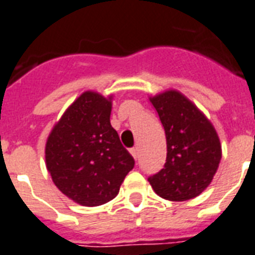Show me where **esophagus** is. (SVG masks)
Listing matches in <instances>:
<instances>
[{
	"label": "esophagus",
	"instance_id": "34e87169",
	"mask_svg": "<svg viewBox=\"0 0 255 255\" xmlns=\"http://www.w3.org/2000/svg\"><path fill=\"white\" fill-rule=\"evenodd\" d=\"M129 152H131V154L133 156L134 160H137V158H138V148H137V146H134V148L129 149Z\"/></svg>",
	"mask_w": 255,
	"mask_h": 255
}]
</instances>
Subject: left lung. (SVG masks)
Wrapping results in <instances>:
<instances>
[{
	"mask_svg": "<svg viewBox=\"0 0 255 255\" xmlns=\"http://www.w3.org/2000/svg\"><path fill=\"white\" fill-rule=\"evenodd\" d=\"M166 134V162L148 178L157 195L171 202L196 198L214 179L221 144L208 118L178 90L150 97Z\"/></svg>",
	"mask_w": 255,
	"mask_h": 255,
	"instance_id": "left-lung-1",
	"label": "left lung"
}]
</instances>
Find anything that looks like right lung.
Listing matches in <instances>:
<instances>
[{"mask_svg": "<svg viewBox=\"0 0 255 255\" xmlns=\"http://www.w3.org/2000/svg\"><path fill=\"white\" fill-rule=\"evenodd\" d=\"M113 95L84 92L53 126L45 142V166L64 195L85 207L113 200L133 157L110 123Z\"/></svg>", "mask_w": 255, "mask_h": 255, "instance_id": "add662e5", "label": "right lung"}]
</instances>
